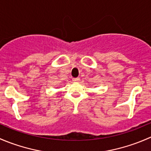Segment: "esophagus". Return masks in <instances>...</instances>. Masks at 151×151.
Here are the masks:
<instances>
[{"label": "esophagus", "instance_id": "obj_1", "mask_svg": "<svg viewBox=\"0 0 151 151\" xmlns=\"http://www.w3.org/2000/svg\"><path fill=\"white\" fill-rule=\"evenodd\" d=\"M72 80L74 82H79L80 80V79L79 77H76V78H73Z\"/></svg>", "mask_w": 151, "mask_h": 151}]
</instances>
